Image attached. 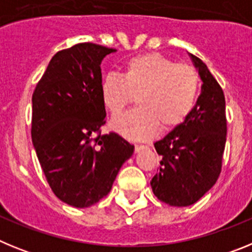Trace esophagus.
<instances>
[{
    "instance_id": "1",
    "label": "esophagus",
    "mask_w": 252,
    "mask_h": 252,
    "mask_svg": "<svg viewBox=\"0 0 252 252\" xmlns=\"http://www.w3.org/2000/svg\"><path fill=\"white\" fill-rule=\"evenodd\" d=\"M144 149H148V146L146 145H135V151H136V153L144 150Z\"/></svg>"
}]
</instances>
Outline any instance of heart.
<instances>
[{"instance_id": "1", "label": "heart", "mask_w": 252, "mask_h": 252, "mask_svg": "<svg viewBox=\"0 0 252 252\" xmlns=\"http://www.w3.org/2000/svg\"><path fill=\"white\" fill-rule=\"evenodd\" d=\"M199 91V74L193 65L175 63L161 54L136 55L124 64L121 75L108 73L101 82V99L112 117L133 102L137 108L112 121L125 137L148 140L159 126L170 130L192 112Z\"/></svg>"}]
</instances>
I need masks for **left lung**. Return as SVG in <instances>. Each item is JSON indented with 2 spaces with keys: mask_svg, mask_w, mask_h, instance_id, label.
I'll return each instance as SVG.
<instances>
[{
  "mask_svg": "<svg viewBox=\"0 0 252 252\" xmlns=\"http://www.w3.org/2000/svg\"><path fill=\"white\" fill-rule=\"evenodd\" d=\"M190 58L203 81L201 95L183 124L154 144L161 161L151 188L158 199L177 207L195 203L215 186L227 135L223 91L206 64Z\"/></svg>",
  "mask_w": 252,
  "mask_h": 252,
  "instance_id": "obj_1",
  "label": "left lung"
}]
</instances>
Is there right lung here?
<instances>
[{
	"label": "right lung",
	"instance_id": "add662e5",
	"mask_svg": "<svg viewBox=\"0 0 252 252\" xmlns=\"http://www.w3.org/2000/svg\"><path fill=\"white\" fill-rule=\"evenodd\" d=\"M116 51L79 43L51 58L32 93L31 139L51 190L77 208L110 193L133 145L119 133H101V62Z\"/></svg>",
	"mask_w": 252,
	"mask_h": 252
}]
</instances>
